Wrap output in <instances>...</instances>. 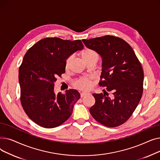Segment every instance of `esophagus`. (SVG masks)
I'll list each match as a JSON object with an SVG mask.
<instances>
[{
	"mask_svg": "<svg viewBox=\"0 0 160 160\" xmlns=\"http://www.w3.org/2000/svg\"><path fill=\"white\" fill-rule=\"evenodd\" d=\"M88 94H89V93H85V92H82V93H80V97H83L86 96V95H88Z\"/></svg>",
	"mask_w": 160,
	"mask_h": 160,
	"instance_id": "34e87169",
	"label": "esophagus"
}]
</instances>
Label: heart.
I'll return each instance as SVG.
<instances>
[{
  "label": "heart",
  "mask_w": 160,
  "mask_h": 160,
  "mask_svg": "<svg viewBox=\"0 0 160 160\" xmlns=\"http://www.w3.org/2000/svg\"><path fill=\"white\" fill-rule=\"evenodd\" d=\"M81 56L82 60L84 61L87 64H89L91 62H97L98 60V54L94 50L89 48H86L81 52ZM72 60V56H69L65 59V69H68L70 67L71 63ZM73 86L82 91H88L89 90L92 86V80L90 78L83 77L79 78L75 80L72 82Z\"/></svg>",
  "instance_id": "obj_1"
}]
</instances>
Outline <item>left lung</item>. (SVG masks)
I'll list each match as a JSON object with an SVG mask.
<instances>
[{
	"instance_id": "1",
	"label": "left lung",
	"mask_w": 160,
	"mask_h": 160,
	"mask_svg": "<svg viewBox=\"0 0 160 160\" xmlns=\"http://www.w3.org/2000/svg\"><path fill=\"white\" fill-rule=\"evenodd\" d=\"M84 45L101 56L102 69L99 86L106 91L95 94L89 112L93 118L107 127L127 122L137 108L143 91L144 73L131 46L124 39L107 35L82 40Z\"/></svg>"
}]
</instances>
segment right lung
Segmentation results:
<instances>
[{
	"label": "right lung",
	"instance_id": "1",
	"mask_svg": "<svg viewBox=\"0 0 160 160\" xmlns=\"http://www.w3.org/2000/svg\"><path fill=\"white\" fill-rule=\"evenodd\" d=\"M83 48L80 39L46 38L25 54L19 70L21 103L29 118L41 127H57L71 115L80 93L70 89L56 95L54 82L65 72V59Z\"/></svg>",
	"mask_w": 160,
	"mask_h": 160
}]
</instances>
